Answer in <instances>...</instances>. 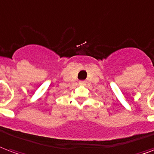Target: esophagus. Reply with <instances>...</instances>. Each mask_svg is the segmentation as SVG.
<instances>
[{
    "mask_svg": "<svg viewBox=\"0 0 154 154\" xmlns=\"http://www.w3.org/2000/svg\"><path fill=\"white\" fill-rule=\"evenodd\" d=\"M85 84H86V81H85V80H80V81H79V85H85Z\"/></svg>",
    "mask_w": 154,
    "mask_h": 154,
    "instance_id": "esophagus-1",
    "label": "esophagus"
}]
</instances>
